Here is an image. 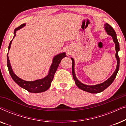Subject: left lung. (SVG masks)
<instances>
[{"label": "left lung", "mask_w": 126, "mask_h": 126, "mask_svg": "<svg viewBox=\"0 0 126 126\" xmlns=\"http://www.w3.org/2000/svg\"><path fill=\"white\" fill-rule=\"evenodd\" d=\"M105 29H106L108 35H111L113 38V42L115 44V50H116V58L117 59V66L116 68L114 73L112 74V75L107 80H106V81H104L103 83L97 84L95 85H85V84H82L80 81L77 80L75 75V69H74V65H75V61L73 58H71L72 60V75H73V77L74 80H75V83L76 84V85L79 88L82 89L86 92L91 93V94H97V93H100L102 92L104 90H105L107 88L109 87L111 84L112 83V82L114 81L115 77L116 76L117 73H118L119 69V63H120V59L118 56V51H119L120 48H119V44L117 39L116 37V34L115 32L114 29L110 26L109 24L106 23L105 25Z\"/></svg>", "instance_id": "8db88e82"}]
</instances>
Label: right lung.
Listing matches in <instances>:
<instances>
[{"instance_id":"obj_1","label":"right lung","mask_w":126,"mask_h":126,"mask_svg":"<svg viewBox=\"0 0 126 126\" xmlns=\"http://www.w3.org/2000/svg\"><path fill=\"white\" fill-rule=\"evenodd\" d=\"M25 26V23L22 24V25L19 26L18 27H16V28L15 29L14 32V38L16 36L15 33H16V31L19 30L20 29H21L22 27ZM13 39L10 41L9 46H8V50H10V47H11V45L12 41H13ZM8 53L7 56V63L8 71H9V73L10 74V75H11L12 79H13V80L17 84H18L20 87L25 89L26 90H27L28 92L32 93L43 92H44V91L47 90V89L49 88V87H50L51 82L53 81V78H54V74L56 73L58 66H59L60 62H61V60L63 59V58L66 57L65 53H60V54H57V56H55L53 60V63L50 66V68L49 74H48L47 76L45 77V78L34 81H25L23 80H22L21 79L19 78V77L18 76H16L14 74V73L13 69H12L11 68V65H10V60L8 56Z\"/></svg>"}]
</instances>
